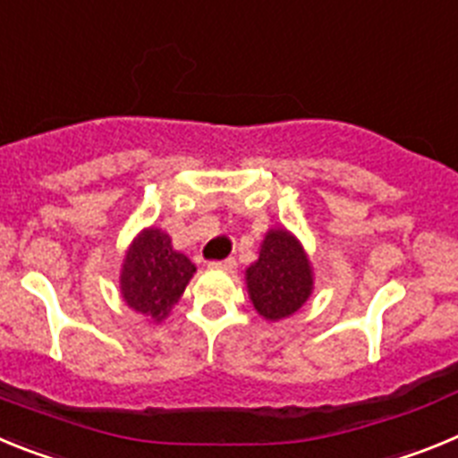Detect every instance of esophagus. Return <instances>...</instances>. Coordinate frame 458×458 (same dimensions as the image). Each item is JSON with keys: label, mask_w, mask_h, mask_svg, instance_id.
<instances>
[{"label": "esophagus", "mask_w": 458, "mask_h": 458, "mask_svg": "<svg viewBox=\"0 0 458 458\" xmlns=\"http://www.w3.org/2000/svg\"><path fill=\"white\" fill-rule=\"evenodd\" d=\"M210 268H220V270H226V273H233V270H236V259H222V261H213V264H210Z\"/></svg>", "instance_id": "1"}]
</instances>
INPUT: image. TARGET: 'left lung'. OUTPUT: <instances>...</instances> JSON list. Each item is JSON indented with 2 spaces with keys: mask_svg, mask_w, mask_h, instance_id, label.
<instances>
[{
  "mask_svg": "<svg viewBox=\"0 0 458 458\" xmlns=\"http://www.w3.org/2000/svg\"><path fill=\"white\" fill-rule=\"evenodd\" d=\"M245 282L254 310L268 321H279L305 305L314 273L301 241L286 229H270L259 259L245 270Z\"/></svg>",
  "mask_w": 458,
  "mask_h": 458,
  "instance_id": "8db88e82",
  "label": "left lung"
}]
</instances>
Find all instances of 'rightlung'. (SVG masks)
<instances>
[{
	"label": "right lung",
	"instance_id": "right-lung-1",
	"mask_svg": "<svg viewBox=\"0 0 458 458\" xmlns=\"http://www.w3.org/2000/svg\"><path fill=\"white\" fill-rule=\"evenodd\" d=\"M194 270L192 261L172 248L169 233L148 226L125 252L121 295L131 310L160 323L181 301Z\"/></svg>",
	"mask_w": 458,
	"mask_h": 458
}]
</instances>
